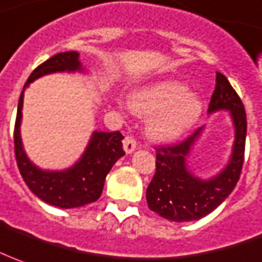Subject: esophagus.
<instances>
[{"instance_id":"34e87169","label":"esophagus","mask_w":262,"mask_h":262,"mask_svg":"<svg viewBox=\"0 0 262 262\" xmlns=\"http://www.w3.org/2000/svg\"><path fill=\"white\" fill-rule=\"evenodd\" d=\"M136 146H138V143H136L135 138H132V136H126V138H124L123 149L126 154H132V152L136 149Z\"/></svg>"}]
</instances>
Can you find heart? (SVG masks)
I'll return each mask as SVG.
<instances>
[{
	"instance_id": "1",
	"label": "heart",
	"mask_w": 262,
	"mask_h": 262,
	"mask_svg": "<svg viewBox=\"0 0 262 262\" xmlns=\"http://www.w3.org/2000/svg\"><path fill=\"white\" fill-rule=\"evenodd\" d=\"M127 107L138 116H146V132L150 138L168 142L181 138L198 122L204 103L198 94L188 92L182 81L163 79L132 90Z\"/></svg>"
}]
</instances>
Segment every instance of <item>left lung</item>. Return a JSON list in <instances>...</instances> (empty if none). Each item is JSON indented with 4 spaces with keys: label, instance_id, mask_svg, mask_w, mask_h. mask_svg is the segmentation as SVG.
I'll use <instances>...</instances> for the list:
<instances>
[{
    "label": "left lung",
    "instance_id": "obj_1",
    "mask_svg": "<svg viewBox=\"0 0 262 262\" xmlns=\"http://www.w3.org/2000/svg\"><path fill=\"white\" fill-rule=\"evenodd\" d=\"M220 110L229 112L234 124V143L228 163L212 178L202 179L188 166L192 147L204 127L185 142L156 149V172L146 189V201L150 211L173 222L196 221L211 213L228 198L241 175L247 136V115L239 96L228 79L216 73L208 115Z\"/></svg>",
    "mask_w": 262,
    "mask_h": 262
}]
</instances>
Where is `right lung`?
Returning a JSON list of instances; mask_svg holds the SVG:
<instances>
[{
	"mask_svg": "<svg viewBox=\"0 0 262 262\" xmlns=\"http://www.w3.org/2000/svg\"><path fill=\"white\" fill-rule=\"evenodd\" d=\"M84 73L77 51L58 53L40 64L27 80L21 92L14 129V149L19 173L37 198L46 204L63 209L79 208L100 198L106 176L112 166L124 155L122 147L123 136L120 132L94 130L80 159L73 166L63 170H46L38 168L27 156L21 140V119L26 87L34 80L51 73Z\"/></svg>",
	"mask_w": 262,
	"mask_h": 262,
	"instance_id": "1",
	"label": "right lung"
}]
</instances>
